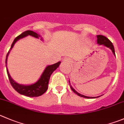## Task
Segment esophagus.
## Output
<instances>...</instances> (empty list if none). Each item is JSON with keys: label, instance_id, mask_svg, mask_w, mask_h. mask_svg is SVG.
Returning <instances> with one entry per match:
<instances>
[{"label": "esophagus", "instance_id": "34e87169", "mask_svg": "<svg viewBox=\"0 0 124 124\" xmlns=\"http://www.w3.org/2000/svg\"><path fill=\"white\" fill-rule=\"evenodd\" d=\"M63 62H67V63H70V61H69V59H68L67 58H64L63 59Z\"/></svg>", "mask_w": 124, "mask_h": 124}]
</instances>
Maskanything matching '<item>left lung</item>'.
<instances>
[{
  "mask_svg": "<svg viewBox=\"0 0 124 124\" xmlns=\"http://www.w3.org/2000/svg\"><path fill=\"white\" fill-rule=\"evenodd\" d=\"M97 38H98L97 42H98V44H99V45H105V46H107V47L110 48L111 50V51H112V52L115 55V48H114L112 42H111L110 41V40H109L107 38H106V37L104 36H102V35H98L97 36ZM69 82H70V81H69ZM70 88H71V89L72 90V91H73L74 93H76V94H78V96H79L83 97V98H88V99H90V98H96L95 97H88V96H86L82 95V94H79V93L77 92V91H76V90H74L73 87H72L71 85H70ZM99 96H98V97H96V98H99Z\"/></svg>",
  "mask_w": 124,
  "mask_h": 124,
  "instance_id": "left-lung-1",
  "label": "left lung"
}]
</instances>
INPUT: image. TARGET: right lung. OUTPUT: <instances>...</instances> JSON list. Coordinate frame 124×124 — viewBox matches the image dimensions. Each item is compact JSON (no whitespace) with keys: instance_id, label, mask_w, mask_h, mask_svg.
Masks as SVG:
<instances>
[{"instance_id":"1","label":"right lung","mask_w":124,"mask_h":124,"mask_svg":"<svg viewBox=\"0 0 124 124\" xmlns=\"http://www.w3.org/2000/svg\"><path fill=\"white\" fill-rule=\"evenodd\" d=\"M28 35L32 36L34 37V38H39V35H38L36 33L33 31H30V30H27L25 31L23 33H22L19 36L15 38V39L13 41V44H12L11 46L10 49H9V51L8 52L7 54V57H6L5 60V64L6 67H7V58H8V56L9 53V51L13 47L15 43L19 39H21V38H24V37ZM61 62H58L57 63H54L51 65H48L46 68H45V71L43 73L42 75L41 76L39 80H38L37 82L35 84H32V85H20V84H17L16 82L14 80H13L11 78L10 75L9 74L8 69L7 68V74H8V79H9V82H10L11 85L13 87V88L20 93V94H23L24 96H26L28 97H38L42 95L47 90L48 86V83L49 80H50V78L51 76V74L57 68V67L59 66Z\"/></svg>"}]
</instances>
